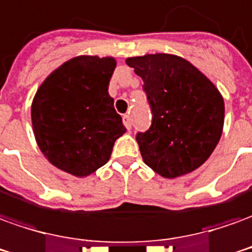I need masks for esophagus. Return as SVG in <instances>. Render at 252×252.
<instances>
[{
    "mask_svg": "<svg viewBox=\"0 0 252 252\" xmlns=\"http://www.w3.org/2000/svg\"><path fill=\"white\" fill-rule=\"evenodd\" d=\"M123 123H124V126H126V129H131L132 121H131V117H129V114H126V116L123 117Z\"/></svg>",
    "mask_w": 252,
    "mask_h": 252,
    "instance_id": "obj_1",
    "label": "esophagus"
}]
</instances>
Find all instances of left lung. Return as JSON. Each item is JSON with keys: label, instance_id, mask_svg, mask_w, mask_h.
<instances>
[{"label": "left lung", "instance_id": "obj_1", "mask_svg": "<svg viewBox=\"0 0 252 252\" xmlns=\"http://www.w3.org/2000/svg\"><path fill=\"white\" fill-rule=\"evenodd\" d=\"M143 79L153 113L136 135L144 163L166 179L191 173L207 161L222 135L224 98L189 61L156 53L126 60Z\"/></svg>", "mask_w": 252, "mask_h": 252}]
</instances>
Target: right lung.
Returning <instances> with one entry per match:
<instances>
[{
	"label": "right lung",
	"mask_w": 252,
	"mask_h": 252,
	"mask_svg": "<svg viewBox=\"0 0 252 252\" xmlns=\"http://www.w3.org/2000/svg\"><path fill=\"white\" fill-rule=\"evenodd\" d=\"M113 57L77 56L40 84L31 105L35 140L47 161L76 177L108 162L114 142L126 133L109 82Z\"/></svg>",
	"instance_id": "obj_1"
}]
</instances>
